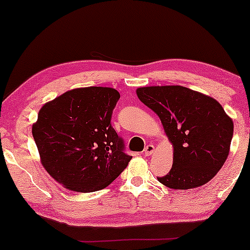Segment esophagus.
I'll list each match as a JSON object with an SVG mask.
<instances>
[{
	"instance_id": "1",
	"label": "esophagus",
	"mask_w": 250,
	"mask_h": 250,
	"mask_svg": "<svg viewBox=\"0 0 250 250\" xmlns=\"http://www.w3.org/2000/svg\"><path fill=\"white\" fill-rule=\"evenodd\" d=\"M153 151H155V146H153V145H148L145 148V150H143V152H145L146 156L152 155Z\"/></svg>"
}]
</instances>
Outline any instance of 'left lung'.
<instances>
[{"mask_svg":"<svg viewBox=\"0 0 250 250\" xmlns=\"http://www.w3.org/2000/svg\"><path fill=\"white\" fill-rule=\"evenodd\" d=\"M141 102L158 115L174 146L172 168L157 177L170 189L204 186L222 168L230 151L233 122L215 99L190 88L140 87Z\"/></svg>","mask_w":250,"mask_h":250,"instance_id":"obj_1","label":"left lung"}]
</instances>
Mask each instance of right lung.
<instances>
[{
  "label": "right lung",
  "mask_w": 250,
  "mask_h": 250,
  "mask_svg": "<svg viewBox=\"0 0 250 250\" xmlns=\"http://www.w3.org/2000/svg\"><path fill=\"white\" fill-rule=\"evenodd\" d=\"M119 98L111 87L76 88L40 110L33 138L44 168L67 189H104L132 159L110 123Z\"/></svg>",
  "instance_id": "1"
}]
</instances>
